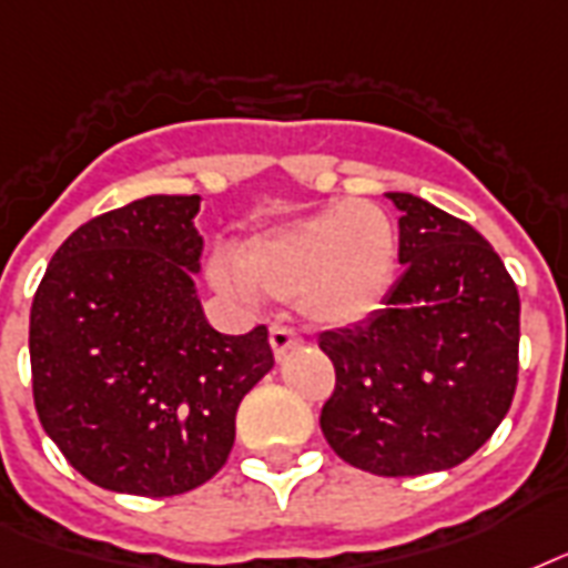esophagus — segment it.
I'll list each match as a JSON object with an SVG mask.
<instances>
[{
    "mask_svg": "<svg viewBox=\"0 0 568 568\" xmlns=\"http://www.w3.org/2000/svg\"><path fill=\"white\" fill-rule=\"evenodd\" d=\"M270 344H272V353H275V358H284V355H287L293 346L302 344V334L293 332V328L284 323H272Z\"/></svg>",
    "mask_w": 568,
    "mask_h": 568,
    "instance_id": "1",
    "label": "esophagus"
}]
</instances>
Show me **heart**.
Instances as JSON below:
<instances>
[{
    "label": "heart",
    "mask_w": 568,
    "mask_h": 568,
    "mask_svg": "<svg viewBox=\"0 0 568 568\" xmlns=\"http://www.w3.org/2000/svg\"><path fill=\"white\" fill-rule=\"evenodd\" d=\"M219 257L215 284L252 298H298L307 320L349 325L382 305L397 272V227L371 201H341L254 236L236 257Z\"/></svg>",
    "instance_id": "heart-1"
}]
</instances>
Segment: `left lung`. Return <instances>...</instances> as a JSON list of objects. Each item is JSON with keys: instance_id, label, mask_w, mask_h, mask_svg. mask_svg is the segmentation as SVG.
Returning a JSON list of instances; mask_svg holds the SVG:
<instances>
[{"instance_id": "8db88e82", "label": "left lung", "mask_w": 568, "mask_h": 568, "mask_svg": "<svg viewBox=\"0 0 568 568\" xmlns=\"http://www.w3.org/2000/svg\"><path fill=\"white\" fill-rule=\"evenodd\" d=\"M388 197L406 272L367 320L320 334L334 364L320 426L344 463L417 477L465 463L509 412L521 302L471 224L408 192Z\"/></svg>"}]
</instances>
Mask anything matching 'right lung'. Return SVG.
<instances>
[{"label":"right lung","instance_id":"1","mask_svg":"<svg viewBox=\"0 0 568 568\" xmlns=\"http://www.w3.org/2000/svg\"><path fill=\"white\" fill-rule=\"evenodd\" d=\"M197 206V195H151L97 215L34 293V408L103 489L171 498L210 480L234 447L236 408L275 364L266 325L206 323L192 281Z\"/></svg>","mask_w":568,"mask_h":568}]
</instances>
